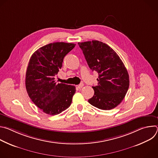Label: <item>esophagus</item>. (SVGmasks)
<instances>
[{
	"instance_id": "34e87169",
	"label": "esophagus",
	"mask_w": 158,
	"mask_h": 158,
	"mask_svg": "<svg viewBox=\"0 0 158 158\" xmlns=\"http://www.w3.org/2000/svg\"><path fill=\"white\" fill-rule=\"evenodd\" d=\"M83 86H84V84H83V83H81V84H80L79 85H77V87H78L79 89H81Z\"/></svg>"
}]
</instances>
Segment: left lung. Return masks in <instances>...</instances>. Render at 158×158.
Masks as SVG:
<instances>
[{
  "label": "left lung",
  "instance_id": "8db88e82",
  "mask_svg": "<svg viewBox=\"0 0 158 158\" xmlns=\"http://www.w3.org/2000/svg\"><path fill=\"white\" fill-rule=\"evenodd\" d=\"M87 64L98 73V85L93 86L94 94L88 102L102 110L118 106L129 86L127 71L123 61L108 45L98 40L78 42Z\"/></svg>",
  "mask_w": 158,
  "mask_h": 158
}]
</instances>
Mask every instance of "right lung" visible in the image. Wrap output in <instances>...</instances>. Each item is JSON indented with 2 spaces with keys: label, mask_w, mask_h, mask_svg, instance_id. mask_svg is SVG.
I'll return each mask as SVG.
<instances>
[{
  "label": "right lung",
  "mask_w": 158,
  "mask_h": 158,
  "mask_svg": "<svg viewBox=\"0 0 158 158\" xmlns=\"http://www.w3.org/2000/svg\"><path fill=\"white\" fill-rule=\"evenodd\" d=\"M75 44L54 42L37 49L31 56L26 74V87L32 101L46 114L54 116L68 108L76 93L74 85L58 83L56 76L64 57Z\"/></svg>",
  "instance_id": "right-lung-1"
}]
</instances>
